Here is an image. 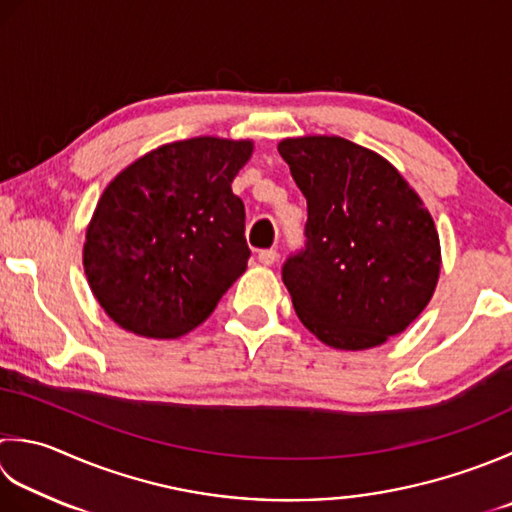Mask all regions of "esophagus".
Masks as SVG:
<instances>
[{"label":"esophagus","mask_w":512,"mask_h":512,"mask_svg":"<svg viewBox=\"0 0 512 512\" xmlns=\"http://www.w3.org/2000/svg\"><path fill=\"white\" fill-rule=\"evenodd\" d=\"M257 259H259V262H262L264 266H273V264L277 262V250H275V248H264V250H259Z\"/></svg>","instance_id":"esophagus-1"}]
</instances>
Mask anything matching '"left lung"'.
Here are the masks:
<instances>
[{
  "label": "left lung",
  "instance_id": "left-lung-1",
  "mask_svg": "<svg viewBox=\"0 0 512 512\" xmlns=\"http://www.w3.org/2000/svg\"><path fill=\"white\" fill-rule=\"evenodd\" d=\"M277 148L308 204L304 248L282 266L297 317L339 350L384 344L435 293L442 255L433 217L393 164L344 137Z\"/></svg>",
  "mask_w": 512,
  "mask_h": 512
}]
</instances>
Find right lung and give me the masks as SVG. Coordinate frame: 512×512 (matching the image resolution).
Returning <instances> with one entry per match:
<instances>
[{
	"label": "right lung",
	"instance_id": "obj_1",
	"mask_svg": "<svg viewBox=\"0 0 512 512\" xmlns=\"http://www.w3.org/2000/svg\"><path fill=\"white\" fill-rule=\"evenodd\" d=\"M250 153V142L184 139L150 150L106 186L84 268L115 324L175 339L213 313L250 257L244 202L230 188Z\"/></svg>",
	"mask_w": 512,
	"mask_h": 512
}]
</instances>
